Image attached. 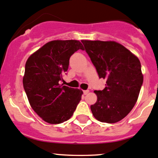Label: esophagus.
<instances>
[{
    "label": "esophagus",
    "mask_w": 158,
    "mask_h": 158,
    "mask_svg": "<svg viewBox=\"0 0 158 158\" xmlns=\"http://www.w3.org/2000/svg\"><path fill=\"white\" fill-rule=\"evenodd\" d=\"M89 92V90H84L83 91V94H84V95H87V94H88Z\"/></svg>",
    "instance_id": "1"
}]
</instances>
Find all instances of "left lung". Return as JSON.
<instances>
[{
	"label": "left lung",
	"mask_w": 158,
	"mask_h": 158,
	"mask_svg": "<svg viewBox=\"0 0 158 158\" xmlns=\"http://www.w3.org/2000/svg\"><path fill=\"white\" fill-rule=\"evenodd\" d=\"M99 78L106 79L103 90H95L97 102L91 106L97 120L115 123L135 106L143 84L139 60L114 41L82 40Z\"/></svg>",
	"instance_id": "obj_1"
}]
</instances>
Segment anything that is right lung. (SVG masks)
<instances>
[{
	"instance_id": "1",
	"label": "right lung",
	"mask_w": 158,
	"mask_h": 158,
	"mask_svg": "<svg viewBox=\"0 0 158 158\" xmlns=\"http://www.w3.org/2000/svg\"><path fill=\"white\" fill-rule=\"evenodd\" d=\"M84 49L78 40H53L32 54L25 65L23 89L33 111L49 124H60L73 116L82 91L60 85L69 58Z\"/></svg>"
}]
</instances>
